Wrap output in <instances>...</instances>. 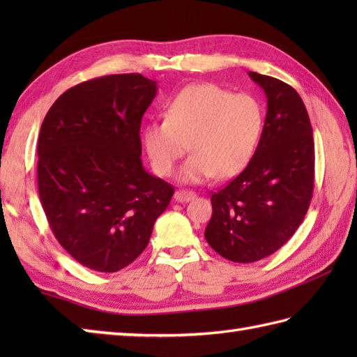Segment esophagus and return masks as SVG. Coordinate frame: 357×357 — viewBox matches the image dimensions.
Here are the masks:
<instances>
[{
  "instance_id": "34e87169",
  "label": "esophagus",
  "mask_w": 357,
  "mask_h": 357,
  "mask_svg": "<svg viewBox=\"0 0 357 357\" xmlns=\"http://www.w3.org/2000/svg\"><path fill=\"white\" fill-rule=\"evenodd\" d=\"M195 196H196V193L192 192V190H178V192H174V201H176V202H188V201L195 199Z\"/></svg>"
}]
</instances>
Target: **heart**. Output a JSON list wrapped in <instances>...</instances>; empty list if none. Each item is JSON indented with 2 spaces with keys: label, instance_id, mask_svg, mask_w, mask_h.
I'll return each mask as SVG.
<instances>
[{
  "label": "heart",
  "instance_id": "obj_1",
  "mask_svg": "<svg viewBox=\"0 0 357 357\" xmlns=\"http://www.w3.org/2000/svg\"><path fill=\"white\" fill-rule=\"evenodd\" d=\"M262 126V107L256 98L198 82L167 101L165 119L144 126L142 142L161 176L172 173L188 142L193 155L181 167L179 179L199 184L215 174L227 179L244 170L259 142Z\"/></svg>",
  "mask_w": 357,
  "mask_h": 357
}]
</instances>
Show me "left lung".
<instances>
[{"instance_id": "obj_1", "label": "left lung", "mask_w": 357, "mask_h": 357, "mask_svg": "<svg viewBox=\"0 0 357 357\" xmlns=\"http://www.w3.org/2000/svg\"><path fill=\"white\" fill-rule=\"evenodd\" d=\"M267 96L259 144L245 170L211 195L210 247L233 262L273 255L304 221L314 185V141L304 101L276 78L248 72Z\"/></svg>"}]
</instances>
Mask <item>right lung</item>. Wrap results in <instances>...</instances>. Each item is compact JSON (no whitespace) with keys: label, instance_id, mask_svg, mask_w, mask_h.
<instances>
[{"label":"right lung","instance_id":"add662e5","mask_svg":"<svg viewBox=\"0 0 357 357\" xmlns=\"http://www.w3.org/2000/svg\"><path fill=\"white\" fill-rule=\"evenodd\" d=\"M156 81L109 75L67 90L38 138V192L50 229L75 261L115 273L147 247L174 188L141 161L142 115Z\"/></svg>","mask_w":357,"mask_h":357}]
</instances>
